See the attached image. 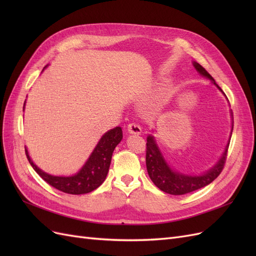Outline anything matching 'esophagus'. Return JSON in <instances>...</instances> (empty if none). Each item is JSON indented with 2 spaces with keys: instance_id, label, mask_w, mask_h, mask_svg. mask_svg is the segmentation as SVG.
Listing matches in <instances>:
<instances>
[{
  "instance_id": "obj_1",
  "label": "esophagus",
  "mask_w": 256,
  "mask_h": 256,
  "mask_svg": "<svg viewBox=\"0 0 256 256\" xmlns=\"http://www.w3.org/2000/svg\"><path fill=\"white\" fill-rule=\"evenodd\" d=\"M127 129H128V132L131 134H140L142 131L141 126L138 125V124H136V122H130Z\"/></svg>"
}]
</instances>
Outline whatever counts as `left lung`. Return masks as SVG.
<instances>
[{
  "instance_id": "left-lung-1",
  "label": "left lung",
  "mask_w": 256,
  "mask_h": 256,
  "mask_svg": "<svg viewBox=\"0 0 256 256\" xmlns=\"http://www.w3.org/2000/svg\"><path fill=\"white\" fill-rule=\"evenodd\" d=\"M193 65H194L196 69L200 74L206 76L208 79H210L216 86L222 92L221 88L218 86V84L214 82L212 76L207 72V70L203 66H200L196 62H194ZM228 148V144L220 160L216 162V164L212 168L209 170L207 173L200 176H189L173 171L166 162L164 156L161 154L154 136H147L146 143L147 172H148V175L152 182L156 184L160 190L173 196L186 194V193H190L192 191H196L205 187V186L212 182L216 178L220 175L226 161Z\"/></svg>"
}]
</instances>
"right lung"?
<instances>
[{
	"instance_id": "right-lung-1",
	"label": "right lung",
	"mask_w": 256,
	"mask_h": 256,
	"mask_svg": "<svg viewBox=\"0 0 256 256\" xmlns=\"http://www.w3.org/2000/svg\"><path fill=\"white\" fill-rule=\"evenodd\" d=\"M23 109H24V106H23ZM122 131L120 127H116L108 131L100 138L94 152H92L86 164L83 166L79 173L69 177L52 176L42 172L30 160L26 150V154L35 172L53 188L69 193V194H85V193L97 189L104 182L108 172H109L113 150L116 145L122 141Z\"/></svg>"
}]
</instances>
